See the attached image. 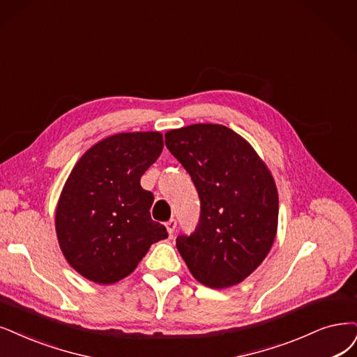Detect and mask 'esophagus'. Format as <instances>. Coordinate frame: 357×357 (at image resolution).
Instances as JSON below:
<instances>
[{
  "label": "esophagus",
  "mask_w": 357,
  "mask_h": 357,
  "mask_svg": "<svg viewBox=\"0 0 357 357\" xmlns=\"http://www.w3.org/2000/svg\"><path fill=\"white\" fill-rule=\"evenodd\" d=\"M166 229H167V232H169V235H174V232H175V228H176V220L175 219H170V220H167L166 223Z\"/></svg>",
  "instance_id": "1"
}]
</instances>
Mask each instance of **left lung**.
Returning <instances> with one entry per match:
<instances>
[{
	"instance_id": "1",
	"label": "left lung",
	"mask_w": 357,
	"mask_h": 357,
	"mask_svg": "<svg viewBox=\"0 0 357 357\" xmlns=\"http://www.w3.org/2000/svg\"><path fill=\"white\" fill-rule=\"evenodd\" d=\"M165 138L202 202L199 225L190 236H178V252L206 287L243 282L265 260L278 229V190L271 170L252 145L223 125H190Z\"/></svg>"
}]
</instances>
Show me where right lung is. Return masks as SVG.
Listing matches in <instances>:
<instances>
[{
	"label": "right lung",
	"instance_id": "obj_1",
	"mask_svg": "<svg viewBox=\"0 0 357 357\" xmlns=\"http://www.w3.org/2000/svg\"><path fill=\"white\" fill-rule=\"evenodd\" d=\"M160 132H125L97 142L77 160L56 208L61 253L84 278L114 284L135 271L151 244L167 238L141 176L160 155Z\"/></svg>",
	"mask_w": 357,
	"mask_h": 357
}]
</instances>
